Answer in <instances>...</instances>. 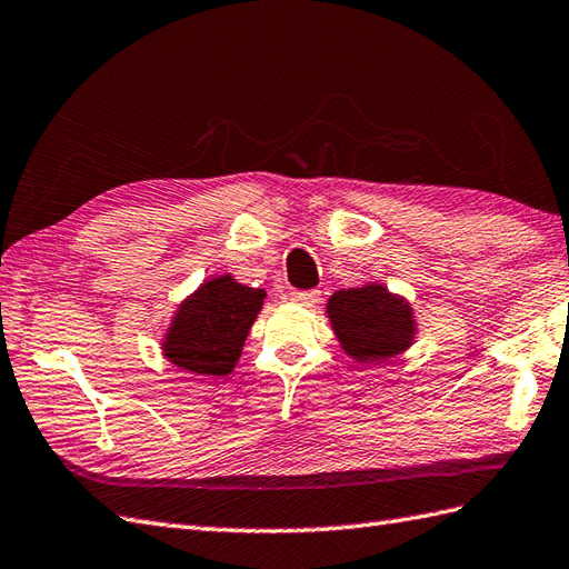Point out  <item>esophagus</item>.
<instances>
[{
  "label": "esophagus",
  "instance_id": "esophagus-1",
  "mask_svg": "<svg viewBox=\"0 0 569 569\" xmlns=\"http://www.w3.org/2000/svg\"><path fill=\"white\" fill-rule=\"evenodd\" d=\"M290 300L298 302V306L312 308L320 300V290H290Z\"/></svg>",
  "mask_w": 569,
  "mask_h": 569
}]
</instances>
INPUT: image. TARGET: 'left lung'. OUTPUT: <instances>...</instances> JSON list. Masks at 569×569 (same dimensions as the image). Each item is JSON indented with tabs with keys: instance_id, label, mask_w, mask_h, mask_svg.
<instances>
[{
	"instance_id": "8db88e82",
	"label": "left lung",
	"mask_w": 569,
	"mask_h": 569,
	"mask_svg": "<svg viewBox=\"0 0 569 569\" xmlns=\"http://www.w3.org/2000/svg\"><path fill=\"white\" fill-rule=\"evenodd\" d=\"M327 312L341 347L356 361H388L412 345V308L382 286L337 290Z\"/></svg>"
}]
</instances>
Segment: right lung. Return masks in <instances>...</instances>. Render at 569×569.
<instances>
[{"label":"right lung","mask_w":569,"mask_h":569,"mask_svg":"<svg viewBox=\"0 0 569 569\" xmlns=\"http://www.w3.org/2000/svg\"><path fill=\"white\" fill-rule=\"evenodd\" d=\"M263 298L267 293L261 288L237 283L232 276L206 281L177 310L162 345L164 356L183 371L228 376L240 359Z\"/></svg>","instance_id":"obj_1"}]
</instances>
